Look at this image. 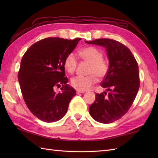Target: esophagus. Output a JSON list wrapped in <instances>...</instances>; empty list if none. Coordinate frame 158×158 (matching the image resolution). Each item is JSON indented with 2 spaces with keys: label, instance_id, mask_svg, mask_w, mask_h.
Masks as SVG:
<instances>
[{
  "label": "esophagus",
  "instance_id": "1",
  "mask_svg": "<svg viewBox=\"0 0 158 158\" xmlns=\"http://www.w3.org/2000/svg\"><path fill=\"white\" fill-rule=\"evenodd\" d=\"M77 94H82V93H85V91H81V90H77Z\"/></svg>",
  "mask_w": 158,
  "mask_h": 158
}]
</instances>
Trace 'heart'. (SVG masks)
<instances>
[{"label": "heart", "instance_id": "heart-1", "mask_svg": "<svg viewBox=\"0 0 158 158\" xmlns=\"http://www.w3.org/2000/svg\"><path fill=\"white\" fill-rule=\"evenodd\" d=\"M79 53L83 61L89 63L88 70L89 75L73 77L70 83L74 88L81 91H86L97 82V77L100 79L105 78L108 74L109 66L108 62L103 59L102 52L94 47H86L80 50ZM77 63L75 55L73 53H70L66 56L64 65L69 73H73L77 69Z\"/></svg>", "mask_w": 158, "mask_h": 158}]
</instances>
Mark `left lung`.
Wrapping results in <instances>:
<instances>
[{
    "label": "left lung",
    "instance_id": "1",
    "mask_svg": "<svg viewBox=\"0 0 158 158\" xmlns=\"http://www.w3.org/2000/svg\"><path fill=\"white\" fill-rule=\"evenodd\" d=\"M85 43L105 47L109 60L108 74L100 84L108 92L96 94L89 114L98 122H114L128 111L138 93V63L130 50L115 40L99 39Z\"/></svg>",
    "mask_w": 158,
    "mask_h": 158
}]
</instances>
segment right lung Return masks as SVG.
<instances>
[{
    "label": "right lung",
    "instance_id": "right-lung-1",
    "mask_svg": "<svg viewBox=\"0 0 158 158\" xmlns=\"http://www.w3.org/2000/svg\"><path fill=\"white\" fill-rule=\"evenodd\" d=\"M81 39L45 38L31 45L23 56L18 72L20 89L26 106L45 122H55L66 115L76 95L69 86L64 61ZM62 86V92H55Z\"/></svg>",
    "mask_w": 158,
    "mask_h": 158
}]
</instances>
